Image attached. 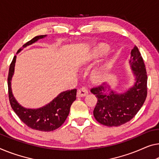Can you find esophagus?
Instances as JSON below:
<instances>
[{"instance_id": "34e87169", "label": "esophagus", "mask_w": 159, "mask_h": 159, "mask_svg": "<svg viewBox=\"0 0 159 159\" xmlns=\"http://www.w3.org/2000/svg\"><path fill=\"white\" fill-rule=\"evenodd\" d=\"M89 93V91H88V89H86V87L83 86L78 90V96L79 97H84L86 96V95Z\"/></svg>"}]
</instances>
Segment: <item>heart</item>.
<instances>
[{
    "label": "heart",
    "instance_id": "b5f03b06",
    "mask_svg": "<svg viewBox=\"0 0 159 159\" xmlns=\"http://www.w3.org/2000/svg\"><path fill=\"white\" fill-rule=\"evenodd\" d=\"M103 48H104L103 46H101L100 49L102 50ZM96 56V53H94L92 54L91 58H95V57ZM105 68H98V69H97L96 70H95L94 73H93V78L96 80H101V79H102V77L104 75V73H105Z\"/></svg>",
    "mask_w": 159,
    "mask_h": 159
}]
</instances>
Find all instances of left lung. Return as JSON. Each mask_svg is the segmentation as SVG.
Instances as JSON below:
<instances>
[{
    "label": "left lung",
    "instance_id": "left-lung-1",
    "mask_svg": "<svg viewBox=\"0 0 159 159\" xmlns=\"http://www.w3.org/2000/svg\"><path fill=\"white\" fill-rule=\"evenodd\" d=\"M129 64L135 76L134 86L124 93H116L107 84L91 89L98 98L93 116L106 126H119L134 118L147 96V73L143 58L135 46L131 50Z\"/></svg>",
    "mask_w": 159,
    "mask_h": 159
}]
</instances>
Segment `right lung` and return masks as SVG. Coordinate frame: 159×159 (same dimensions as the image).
Instances as JSON below:
<instances>
[{
    "label": "right lung",
    "mask_w": 159,
    "mask_h": 159,
    "mask_svg": "<svg viewBox=\"0 0 159 159\" xmlns=\"http://www.w3.org/2000/svg\"><path fill=\"white\" fill-rule=\"evenodd\" d=\"M46 36V35H42L34 37L23 45L22 48L18 50L17 53L23 48ZM16 60V56L13 57L11 63L8 76L9 101L14 112L25 125L32 129L46 132L57 129L65 122L69 114L70 106L76 99L77 90L73 89L61 92L48 104L37 109L23 107L14 98L11 89V79L15 69Z\"/></svg>",
    "instance_id": "right-lung-1"
}]
</instances>
